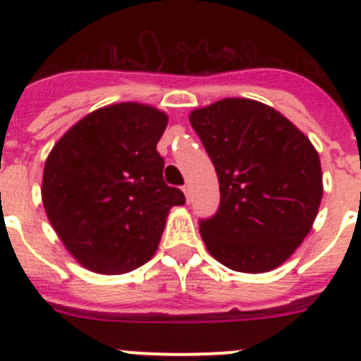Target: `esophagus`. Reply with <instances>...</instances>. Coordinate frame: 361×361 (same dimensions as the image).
<instances>
[{
  "mask_svg": "<svg viewBox=\"0 0 361 361\" xmlns=\"http://www.w3.org/2000/svg\"><path fill=\"white\" fill-rule=\"evenodd\" d=\"M183 191H184V197H186V200H188V202H190V199H191V190H190V186H188V184H184Z\"/></svg>",
  "mask_w": 361,
  "mask_h": 361,
  "instance_id": "obj_1",
  "label": "esophagus"
}]
</instances>
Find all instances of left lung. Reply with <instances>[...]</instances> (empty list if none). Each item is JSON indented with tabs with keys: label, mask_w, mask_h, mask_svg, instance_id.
I'll return each instance as SVG.
<instances>
[{
	"label": "left lung",
	"mask_w": 361,
	"mask_h": 361,
	"mask_svg": "<svg viewBox=\"0 0 361 361\" xmlns=\"http://www.w3.org/2000/svg\"><path fill=\"white\" fill-rule=\"evenodd\" d=\"M190 123L220 186L200 237L233 271L266 273L283 264L311 231L322 202V166L307 137L275 108L228 97L193 110Z\"/></svg>",
	"instance_id": "8db88e82"
}]
</instances>
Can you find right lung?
Masks as SVG:
<instances>
[{
  "label": "right lung",
  "mask_w": 361,
  "mask_h": 361,
  "mask_svg": "<svg viewBox=\"0 0 361 361\" xmlns=\"http://www.w3.org/2000/svg\"><path fill=\"white\" fill-rule=\"evenodd\" d=\"M168 116L139 103L99 108L56 142L44 162L43 206L86 269L123 275L157 251L166 216L186 202L164 183L157 142Z\"/></svg>",
  "instance_id": "1"
}]
</instances>
